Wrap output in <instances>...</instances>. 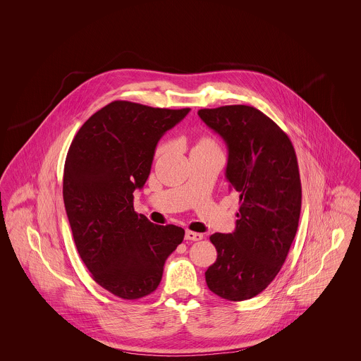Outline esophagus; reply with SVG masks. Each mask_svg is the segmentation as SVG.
Masks as SVG:
<instances>
[{
    "mask_svg": "<svg viewBox=\"0 0 361 361\" xmlns=\"http://www.w3.org/2000/svg\"><path fill=\"white\" fill-rule=\"evenodd\" d=\"M185 240H203V234H200V233H195V231H190V230H188V231H187V233H185Z\"/></svg>",
    "mask_w": 361,
    "mask_h": 361,
    "instance_id": "34e87169",
    "label": "esophagus"
}]
</instances>
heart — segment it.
I'll return each instance as SVG.
<instances>
[{"instance_id":"b5f03b06","label":"heart","mask_w":361,"mask_h":361,"mask_svg":"<svg viewBox=\"0 0 361 361\" xmlns=\"http://www.w3.org/2000/svg\"><path fill=\"white\" fill-rule=\"evenodd\" d=\"M197 147H215V143H214L209 137H200V139L197 140V143H196V147H195V149H197ZM166 149H168V143H161V145L157 147L155 154H162Z\"/></svg>"}]
</instances>
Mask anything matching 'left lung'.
<instances>
[{
    "label": "left lung",
    "mask_w": 361,
    "mask_h": 361,
    "mask_svg": "<svg viewBox=\"0 0 361 361\" xmlns=\"http://www.w3.org/2000/svg\"><path fill=\"white\" fill-rule=\"evenodd\" d=\"M197 114L224 137L228 188L240 195L235 231L209 237L218 257L206 271L207 286L240 302L264 291L288 256L302 206L298 159L288 135L255 106L224 105Z\"/></svg>",
    "instance_id": "obj_1"
}]
</instances>
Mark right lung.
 I'll list each match as a JSON object with an SVG mask.
<instances>
[{"instance_id":"1","label":"right lung","mask_w":361,"mask_h":361,"mask_svg":"<svg viewBox=\"0 0 361 361\" xmlns=\"http://www.w3.org/2000/svg\"><path fill=\"white\" fill-rule=\"evenodd\" d=\"M189 108L112 102L92 115L70 145L63 202L73 238L92 279L121 299L150 295L184 228L152 224L134 211V190L150 174L159 137Z\"/></svg>"}]
</instances>
